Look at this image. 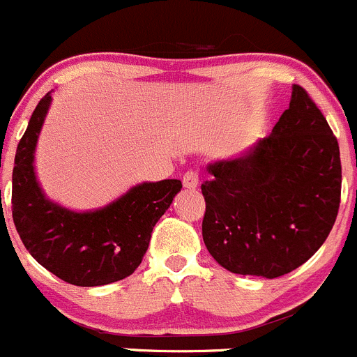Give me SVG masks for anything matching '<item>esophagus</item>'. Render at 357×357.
I'll use <instances>...</instances> for the list:
<instances>
[{
	"instance_id": "34e87169",
	"label": "esophagus",
	"mask_w": 357,
	"mask_h": 357,
	"mask_svg": "<svg viewBox=\"0 0 357 357\" xmlns=\"http://www.w3.org/2000/svg\"><path fill=\"white\" fill-rule=\"evenodd\" d=\"M182 184H184L185 189H196L199 184V176L198 172L191 169V172H185L184 176H182Z\"/></svg>"
}]
</instances>
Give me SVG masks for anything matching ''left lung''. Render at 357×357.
<instances>
[{"instance_id":"obj_1","label":"left lung","mask_w":357,"mask_h":357,"mask_svg":"<svg viewBox=\"0 0 357 357\" xmlns=\"http://www.w3.org/2000/svg\"><path fill=\"white\" fill-rule=\"evenodd\" d=\"M203 242L227 271L275 278L310 259L328 238L342 191L340 149L307 91L270 137L206 166Z\"/></svg>"}]
</instances>
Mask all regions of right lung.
<instances>
[{
    "instance_id": "add662e5",
    "label": "right lung",
    "mask_w": 357,
    "mask_h": 357,
    "mask_svg": "<svg viewBox=\"0 0 357 357\" xmlns=\"http://www.w3.org/2000/svg\"><path fill=\"white\" fill-rule=\"evenodd\" d=\"M52 96L36 105L20 138L12 175V215L24 247L43 268L73 286L94 287L130 277L144 259L152 229L182 182H142L101 208L75 212L45 196L35 151Z\"/></svg>"
}]
</instances>
